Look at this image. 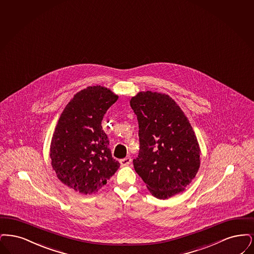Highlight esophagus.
<instances>
[{
  "mask_svg": "<svg viewBox=\"0 0 254 254\" xmlns=\"http://www.w3.org/2000/svg\"><path fill=\"white\" fill-rule=\"evenodd\" d=\"M120 162H121V165L122 166L130 165L132 163V158L130 156H128V157H125L123 159H121Z\"/></svg>",
  "mask_w": 254,
  "mask_h": 254,
  "instance_id": "esophagus-1",
  "label": "esophagus"
}]
</instances>
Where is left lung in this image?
Instances as JSON below:
<instances>
[{
    "label": "left lung",
    "mask_w": 254,
    "mask_h": 254,
    "mask_svg": "<svg viewBox=\"0 0 254 254\" xmlns=\"http://www.w3.org/2000/svg\"><path fill=\"white\" fill-rule=\"evenodd\" d=\"M130 104L139 128L134 170L156 198L172 197L187 187L198 171L200 150L194 132L167 95L140 92Z\"/></svg>",
    "instance_id": "obj_1"
}]
</instances>
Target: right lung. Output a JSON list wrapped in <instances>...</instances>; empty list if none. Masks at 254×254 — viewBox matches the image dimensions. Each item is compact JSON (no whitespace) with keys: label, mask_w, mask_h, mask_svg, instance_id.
I'll list each match as a JSON object with an SVG mask.
<instances>
[{"label":"right lung","mask_w":254,"mask_h":254,"mask_svg":"<svg viewBox=\"0 0 254 254\" xmlns=\"http://www.w3.org/2000/svg\"><path fill=\"white\" fill-rule=\"evenodd\" d=\"M118 98L101 86L83 89L67 104L56 126L50 148L52 167L64 184L80 193L96 192L121 166L112 157L101 126Z\"/></svg>","instance_id":"right-lung-1"}]
</instances>
